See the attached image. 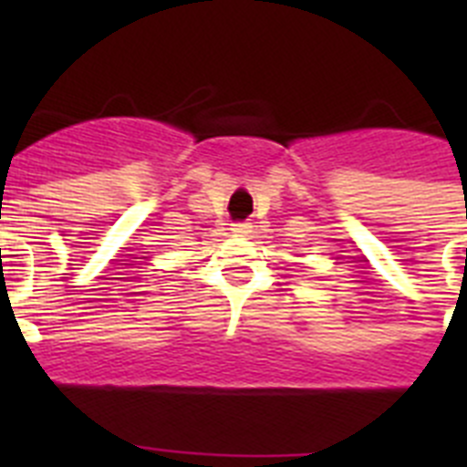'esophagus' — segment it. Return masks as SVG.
I'll return each instance as SVG.
<instances>
[{
    "label": "esophagus",
    "instance_id": "obj_1",
    "mask_svg": "<svg viewBox=\"0 0 467 467\" xmlns=\"http://www.w3.org/2000/svg\"><path fill=\"white\" fill-rule=\"evenodd\" d=\"M250 229H253V224H250V222H236V224L231 226V231H234L236 236H247V234H250Z\"/></svg>",
    "mask_w": 467,
    "mask_h": 467
}]
</instances>
